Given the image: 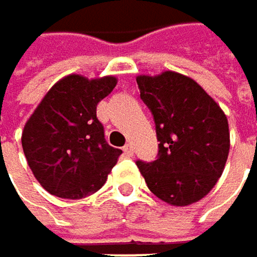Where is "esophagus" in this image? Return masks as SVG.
Instances as JSON below:
<instances>
[{"label": "esophagus", "mask_w": 257, "mask_h": 257, "mask_svg": "<svg viewBox=\"0 0 257 257\" xmlns=\"http://www.w3.org/2000/svg\"><path fill=\"white\" fill-rule=\"evenodd\" d=\"M123 152H124V155L131 157V155L134 154V149H133V146H131V145H124V146H123Z\"/></svg>", "instance_id": "obj_1"}]
</instances>
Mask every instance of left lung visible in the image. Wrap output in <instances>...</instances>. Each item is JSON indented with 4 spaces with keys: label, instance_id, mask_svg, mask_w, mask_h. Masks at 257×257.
<instances>
[{
    "label": "left lung",
    "instance_id": "1",
    "mask_svg": "<svg viewBox=\"0 0 257 257\" xmlns=\"http://www.w3.org/2000/svg\"><path fill=\"white\" fill-rule=\"evenodd\" d=\"M158 145L152 163L137 161L149 190L163 202L187 206L203 199L221 176L230 148L227 117L191 78L178 72L137 76Z\"/></svg>",
    "mask_w": 257,
    "mask_h": 257
}]
</instances>
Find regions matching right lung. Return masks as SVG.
<instances>
[{
  "label": "right lung",
  "instance_id": "obj_1",
  "mask_svg": "<svg viewBox=\"0 0 257 257\" xmlns=\"http://www.w3.org/2000/svg\"><path fill=\"white\" fill-rule=\"evenodd\" d=\"M114 76L67 75L51 87L22 131V149L39 184L61 199L87 197L106 182L121 151L105 142L97 103Z\"/></svg>",
  "mask_w": 257,
  "mask_h": 257
}]
</instances>
